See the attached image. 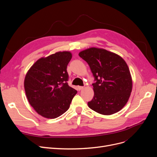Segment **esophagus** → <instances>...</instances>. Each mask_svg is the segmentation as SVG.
<instances>
[{"instance_id":"1","label":"esophagus","mask_w":157,"mask_h":157,"mask_svg":"<svg viewBox=\"0 0 157 157\" xmlns=\"http://www.w3.org/2000/svg\"><path fill=\"white\" fill-rule=\"evenodd\" d=\"M83 86H78V90H83Z\"/></svg>"}]
</instances>
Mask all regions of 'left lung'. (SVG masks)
Masks as SVG:
<instances>
[{
	"label": "left lung",
	"instance_id": "8db88e82",
	"mask_svg": "<svg viewBox=\"0 0 157 157\" xmlns=\"http://www.w3.org/2000/svg\"><path fill=\"white\" fill-rule=\"evenodd\" d=\"M95 78L94 96L89 108L104 115L120 111L128 101L132 80L128 65L118 55L106 49L90 48L79 53Z\"/></svg>",
	"mask_w": 157,
	"mask_h": 157
}]
</instances>
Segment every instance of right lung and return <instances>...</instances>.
<instances>
[{"mask_svg": "<svg viewBox=\"0 0 157 157\" xmlns=\"http://www.w3.org/2000/svg\"><path fill=\"white\" fill-rule=\"evenodd\" d=\"M70 52H59L37 60L28 71L24 87L29 102L40 116L53 119L70 107L77 91L67 83Z\"/></svg>", "mask_w": 157, "mask_h": 157, "instance_id": "1", "label": "right lung"}]
</instances>
